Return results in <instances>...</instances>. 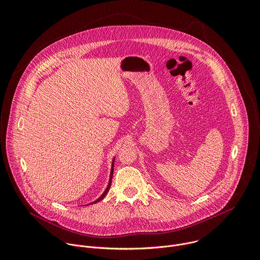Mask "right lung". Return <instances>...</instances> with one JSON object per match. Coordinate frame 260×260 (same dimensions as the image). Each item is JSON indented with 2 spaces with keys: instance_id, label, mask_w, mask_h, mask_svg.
Listing matches in <instances>:
<instances>
[{
  "instance_id": "add662e5",
  "label": "right lung",
  "mask_w": 260,
  "mask_h": 260,
  "mask_svg": "<svg viewBox=\"0 0 260 260\" xmlns=\"http://www.w3.org/2000/svg\"><path fill=\"white\" fill-rule=\"evenodd\" d=\"M114 162H115V157H114V159H113V161H112V165H111V172H110V178H109V182H108V185H107V188L105 189V191L103 192V194L97 199V200H95V201H93V202H91L90 204H94V203H97V202H99V201H101L106 195H107V193H108V191H109V189H110V187H111L112 183V177H113V171H114ZM89 205V204H88Z\"/></svg>"
}]
</instances>
